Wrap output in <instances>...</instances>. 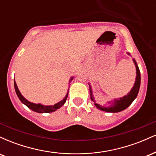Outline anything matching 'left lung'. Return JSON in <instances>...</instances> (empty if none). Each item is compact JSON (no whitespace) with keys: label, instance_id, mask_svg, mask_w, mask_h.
I'll use <instances>...</instances> for the list:
<instances>
[{"label":"left lung","instance_id":"obj_1","mask_svg":"<svg viewBox=\"0 0 156 156\" xmlns=\"http://www.w3.org/2000/svg\"><path fill=\"white\" fill-rule=\"evenodd\" d=\"M130 55L129 53H128ZM133 62L136 65V80L134 86L130 90V92L128 93V94L122 97V98H119V99L114 100V101H112L111 103H109V105H106L105 106H102V105L98 104V103H94L95 106L98 108H99L100 110L104 111L106 112H112V113H116L121 112V111L125 110V108H128L129 105L131 104L132 102L136 99L138 95V93H139V87H140V83H141V74L140 71H139V67L136 62L135 59L133 58ZM89 85V90H90V95H91V100L95 103V101H94V98L92 96V87H91L90 84Z\"/></svg>","mask_w":156,"mask_h":156}]
</instances>
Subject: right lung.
<instances>
[{
    "instance_id": "right-lung-1",
    "label": "right lung",
    "mask_w": 156,
    "mask_h": 156,
    "mask_svg": "<svg viewBox=\"0 0 156 156\" xmlns=\"http://www.w3.org/2000/svg\"><path fill=\"white\" fill-rule=\"evenodd\" d=\"M73 79V77H72V78H70L69 82H70ZM14 83H15V89L16 94H17V97H18L20 101L22 102L23 104L26 105L28 108L31 109V110L34 111V112H38V113H51V112H55V111H56L57 109L60 108L61 107H62V105L64 104V103H65L66 101H67V98L68 96V92H69V91H68L67 94H66L65 98H64L62 101L58 102V103H56V104H55L53 105H43L42 104H39H39H35V103H31V102L27 101L26 98H25L21 94L20 92L19 91L18 88H17V84H16L15 80Z\"/></svg>"
}]
</instances>
